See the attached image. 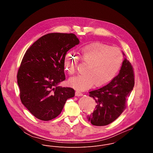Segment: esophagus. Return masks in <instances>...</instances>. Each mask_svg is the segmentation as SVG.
Returning a JSON list of instances; mask_svg holds the SVG:
<instances>
[{"label": "esophagus", "mask_w": 153, "mask_h": 153, "mask_svg": "<svg viewBox=\"0 0 153 153\" xmlns=\"http://www.w3.org/2000/svg\"><path fill=\"white\" fill-rule=\"evenodd\" d=\"M75 96H83V93H81V92H80V91H76L75 92Z\"/></svg>", "instance_id": "obj_1"}]
</instances>
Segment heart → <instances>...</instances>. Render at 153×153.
I'll return each mask as SVG.
<instances>
[{
  "instance_id": "1",
  "label": "heart",
  "mask_w": 153,
  "mask_h": 153,
  "mask_svg": "<svg viewBox=\"0 0 153 153\" xmlns=\"http://www.w3.org/2000/svg\"><path fill=\"white\" fill-rule=\"evenodd\" d=\"M82 60L87 63L85 73L71 78L70 84L78 90H84L96 86H102L110 82L119 71L123 56L116 48L100 43H93L81 49ZM78 59L69 53L66 54L64 63L70 74L76 72Z\"/></svg>"
}]
</instances>
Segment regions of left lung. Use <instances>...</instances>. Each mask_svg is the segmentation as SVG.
Returning a JSON list of instances; mask_svg holds the SVG:
<instances>
[{"label": "left lung", "mask_w": 153, "mask_h": 153, "mask_svg": "<svg viewBox=\"0 0 153 153\" xmlns=\"http://www.w3.org/2000/svg\"><path fill=\"white\" fill-rule=\"evenodd\" d=\"M125 56L119 74L109 84L89 92L96 103L88 120L94 126L108 125L115 120L126 108L133 90L134 79L132 66Z\"/></svg>", "instance_id": "left-lung-1"}]
</instances>
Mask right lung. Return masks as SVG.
Here are the masks:
<instances>
[{
  "label": "right lung",
  "mask_w": 153,
  "mask_h": 153,
  "mask_svg": "<svg viewBox=\"0 0 153 153\" xmlns=\"http://www.w3.org/2000/svg\"><path fill=\"white\" fill-rule=\"evenodd\" d=\"M79 44L73 33L45 35L26 51L17 74L20 99L36 118L49 121L62 112L75 90L59 84L65 79L64 60L67 52Z\"/></svg>",
  "instance_id": "1"
}]
</instances>
